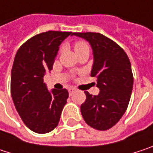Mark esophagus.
<instances>
[{
  "label": "esophagus",
  "mask_w": 153,
  "mask_h": 153,
  "mask_svg": "<svg viewBox=\"0 0 153 153\" xmlns=\"http://www.w3.org/2000/svg\"><path fill=\"white\" fill-rule=\"evenodd\" d=\"M76 91V89H75V88H69V89H68V93H69V95L71 96Z\"/></svg>",
  "instance_id": "1"
}]
</instances>
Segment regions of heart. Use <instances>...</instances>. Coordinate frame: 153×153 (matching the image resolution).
<instances>
[{"instance_id":"b5f03b06","label":"heart","mask_w":153,"mask_h":153,"mask_svg":"<svg viewBox=\"0 0 153 153\" xmlns=\"http://www.w3.org/2000/svg\"><path fill=\"white\" fill-rule=\"evenodd\" d=\"M74 49H75L76 53H81L84 50L89 49V46L85 41H76L75 43V45H74Z\"/></svg>"}]
</instances>
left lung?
Listing matches in <instances>:
<instances>
[{"label": "left lung", "mask_w": 153, "mask_h": 153, "mask_svg": "<svg viewBox=\"0 0 153 153\" xmlns=\"http://www.w3.org/2000/svg\"><path fill=\"white\" fill-rule=\"evenodd\" d=\"M91 44L94 62L91 76L97 78L100 91L91 95L85 91V102L81 113L89 126L98 130H107L123 117L128 105L133 73L125 51L114 41L98 32H74Z\"/></svg>", "instance_id": "left-lung-1"}]
</instances>
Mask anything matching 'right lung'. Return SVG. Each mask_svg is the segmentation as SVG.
<instances>
[{
    "label": "right lung",
    "mask_w": 153,
    "mask_h": 153,
    "mask_svg": "<svg viewBox=\"0 0 153 153\" xmlns=\"http://www.w3.org/2000/svg\"><path fill=\"white\" fill-rule=\"evenodd\" d=\"M70 31L48 30L37 34L17 50L11 70L10 91L24 123L39 134L57 127L67 103L66 89L48 91L44 75L51 71L62 41Z\"/></svg>",
    "instance_id": "obj_1"
}]
</instances>
